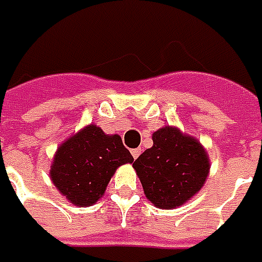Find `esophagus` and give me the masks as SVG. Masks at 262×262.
<instances>
[{"mask_svg":"<svg viewBox=\"0 0 262 262\" xmlns=\"http://www.w3.org/2000/svg\"><path fill=\"white\" fill-rule=\"evenodd\" d=\"M131 154H133V157H134V159H137V158L140 157L141 148H134V149H131Z\"/></svg>","mask_w":262,"mask_h":262,"instance_id":"esophagus-1","label":"esophagus"}]
</instances>
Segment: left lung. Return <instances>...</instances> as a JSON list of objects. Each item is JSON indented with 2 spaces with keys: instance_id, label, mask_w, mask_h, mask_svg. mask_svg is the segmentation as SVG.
I'll use <instances>...</instances> for the list:
<instances>
[{
  "instance_id": "8db88e82",
  "label": "left lung",
  "mask_w": 262,
  "mask_h": 262,
  "mask_svg": "<svg viewBox=\"0 0 262 262\" xmlns=\"http://www.w3.org/2000/svg\"><path fill=\"white\" fill-rule=\"evenodd\" d=\"M154 145L133 164L146 199L159 209L186 203L205 185L210 162L199 141L176 127L159 128Z\"/></svg>"
}]
</instances>
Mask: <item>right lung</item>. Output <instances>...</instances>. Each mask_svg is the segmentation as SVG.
<instances>
[{"label":"right lung","instance_id":"add662e5","mask_svg":"<svg viewBox=\"0 0 262 262\" xmlns=\"http://www.w3.org/2000/svg\"><path fill=\"white\" fill-rule=\"evenodd\" d=\"M133 161L120 135H107L90 124L57 148L51 179L70 203L92 206L104 194L117 168Z\"/></svg>","mask_w":262,"mask_h":262}]
</instances>
